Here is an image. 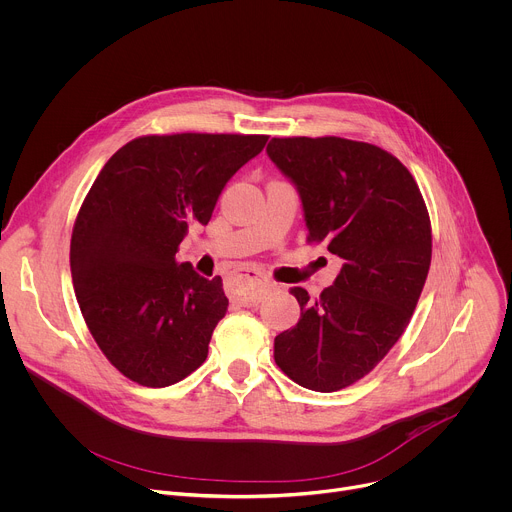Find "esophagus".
<instances>
[{"label":"esophagus","instance_id":"1","mask_svg":"<svg viewBox=\"0 0 512 512\" xmlns=\"http://www.w3.org/2000/svg\"><path fill=\"white\" fill-rule=\"evenodd\" d=\"M237 279H239V287H241V303L243 305L257 303L271 287V283L255 271H243L237 275Z\"/></svg>","mask_w":512,"mask_h":512}]
</instances>
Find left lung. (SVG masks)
Here are the masks:
<instances>
[{
	"label": "left lung",
	"instance_id": "left-lung-1",
	"mask_svg": "<svg viewBox=\"0 0 512 512\" xmlns=\"http://www.w3.org/2000/svg\"><path fill=\"white\" fill-rule=\"evenodd\" d=\"M269 159L295 185L309 241L343 261L335 283L275 337V363L297 385L345 389L405 333L431 267V221L409 169L377 145L341 137H273Z\"/></svg>",
	"mask_w": 512,
	"mask_h": 512
}]
</instances>
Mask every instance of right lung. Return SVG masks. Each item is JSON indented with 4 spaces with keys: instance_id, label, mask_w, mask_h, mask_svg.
<instances>
[{
    "instance_id": "add662e5",
    "label": "right lung",
    "mask_w": 512,
    "mask_h": 512,
    "mask_svg": "<svg viewBox=\"0 0 512 512\" xmlns=\"http://www.w3.org/2000/svg\"><path fill=\"white\" fill-rule=\"evenodd\" d=\"M265 143L267 135H147L115 151L93 181L71 235V279L89 333L127 379L161 389L207 359L229 301L221 277H201L175 253Z\"/></svg>"
}]
</instances>
